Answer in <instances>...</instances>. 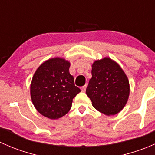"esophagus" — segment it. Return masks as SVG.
Segmentation results:
<instances>
[{
  "instance_id": "esophagus-1",
  "label": "esophagus",
  "mask_w": 155,
  "mask_h": 155,
  "mask_svg": "<svg viewBox=\"0 0 155 155\" xmlns=\"http://www.w3.org/2000/svg\"><path fill=\"white\" fill-rule=\"evenodd\" d=\"M86 87H87V85H84V86H82L81 87V90H82V91H85V90H86Z\"/></svg>"
}]
</instances>
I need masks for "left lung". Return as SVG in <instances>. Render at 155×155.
<instances>
[{
    "label": "left lung",
    "instance_id": "obj_1",
    "mask_svg": "<svg viewBox=\"0 0 155 155\" xmlns=\"http://www.w3.org/2000/svg\"><path fill=\"white\" fill-rule=\"evenodd\" d=\"M86 94L92 106L107 115L121 112L130 94L129 81L124 70L110 58L106 57L94 62Z\"/></svg>",
    "mask_w": 155,
    "mask_h": 155
}]
</instances>
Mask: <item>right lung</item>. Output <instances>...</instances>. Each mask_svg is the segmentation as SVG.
Here are the masks:
<instances>
[{"label":"right lung","instance_id":"right-lung-1","mask_svg":"<svg viewBox=\"0 0 155 155\" xmlns=\"http://www.w3.org/2000/svg\"><path fill=\"white\" fill-rule=\"evenodd\" d=\"M70 63L61 58L43 62L36 70L31 84V101L41 115L57 119L66 115L80 89L69 71Z\"/></svg>","mask_w":155,"mask_h":155}]
</instances>
